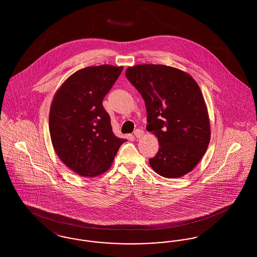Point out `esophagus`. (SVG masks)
Instances as JSON below:
<instances>
[{
  "label": "esophagus",
  "instance_id": "esophagus-1",
  "mask_svg": "<svg viewBox=\"0 0 257 257\" xmlns=\"http://www.w3.org/2000/svg\"><path fill=\"white\" fill-rule=\"evenodd\" d=\"M134 135L137 139H141V138H143V136L145 135V132H144L143 130L137 129V130H135Z\"/></svg>",
  "mask_w": 257,
  "mask_h": 257
}]
</instances>
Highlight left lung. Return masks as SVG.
I'll list each match as a JSON object with an SVG mask.
<instances>
[{
	"label": "left lung",
	"instance_id": "left-lung-1",
	"mask_svg": "<svg viewBox=\"0 0 257 257\" xmlns=\"http://www.w3.org/2000/svg\"><path fill=\"white\" fill-rule=\"evenodd\" d=\"M125 75L145 100L147 130L159 142V151L149 159L153 171L166 178L193 171L211 137L207 106L195 79L163 64L129 66Z\"/></svg>",
	"mask_w": 257,
	"mask_h": 257
}]
</instances>
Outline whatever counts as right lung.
<instances>
[{
  "instance_id": "1",
  "label": "right lung",
  "mask_w": 257,
  "mask_h": 257,
  "mask_svg": "<svg viewBox=\"0 0 257 257\" xmlns=\"http://www.w3.org/2000/svg\"><path fill=\"white\" fill-rule=\"evenodd\" d=\"M123 66H88L69 76L56 91L49 113L52 145L61 162L84 177L108 171L126 139L112 132L102 101Z\"/></svg>"
}]
</instances>
